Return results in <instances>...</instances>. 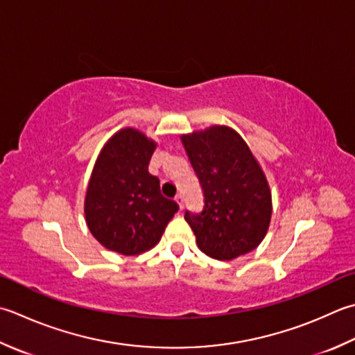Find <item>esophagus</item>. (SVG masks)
Returning a JSON list of instances; mask_svg holds the SVG:
<instances>
[{
	"label": "esophagus",
	"instance_id": "1",
	"mask_svg": "<svg viewBox=\"0 0 355 355\" xmlns=\"http://www.w3.org/2000/svg\"><path fill=\"white\" fill-rule=\"evenodd\" d=\"M175 201L178 203V206H180V209H183L184 207V198H183V196L182 193H177V197H175Z\"/></svg>",
	"mask_w": 355,
	"mask_h": 355
}]
</instances>
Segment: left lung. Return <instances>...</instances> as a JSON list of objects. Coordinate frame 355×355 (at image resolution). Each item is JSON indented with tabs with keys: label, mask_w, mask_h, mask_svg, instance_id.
<instances>
[{
	"label": "left lung",
	"mask_w": 355,
	"mask_h": 355,
	"mask_svg": "<svg viewBox=\"0 0 355 355\" xmlns=\"http://www.w3.org/2000/svg\"><path fill=\"white\" fill-rule=\"evenodd\" d=\"M182 141L205 196L201 212L184 214L198 248L217 260L254 251L268 232L272 201L251 149L226 126L183 135Z\"/></svg>",
	"instance_id": "obj_1"
}]
</instances>
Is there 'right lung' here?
Masks as SVG:
<instances>
[{"label":"right lung","mask_w":355,"mask_h":355,"mask_svg":"<svg viewBox=\"0 0 355 355\" xmlns=\"http://www.w3.org/2000/svg\"><path fill=\"white\" fill-rule=\"evenodd\" d=\"M155 143L135 129L110 138L96 159L86 192L89 231L101 245L123 255L154 248L178 205L162 196L148 166Z\"/></svg>","instance_id":"right-lung-1"}]
</instances>
